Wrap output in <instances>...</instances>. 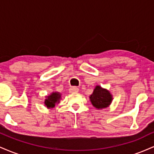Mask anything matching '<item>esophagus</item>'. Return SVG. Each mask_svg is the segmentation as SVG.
Segmentation results:
<instances>
[{
	"label": "esophagus",
	"instance_id": "esophagus-1",
	"mask_svg": "<svg viewBox=\"0 0 154 154\" xmlns=\"http://www.w3.org/2000/svg\"><path fill=\"white\" fill-rule=\"evenodd\" d=\"M78 91H79V88H77V87H72L69 89V92L71 93H77V92H78Z\"/></svg>",
	"mask_w": 154,
	"mask_h": 154
}]
</instances>
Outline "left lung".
I'll use <instances>...</instances> for the list:
<instances>
[{
  "instance_id": "obj_1",
  "label": "left lung",
  "mask_w": 154,
  "mask_h": 154,
  "mask_svg": "<svg viewBox=\"0 0 154 154\" xmlns=\"http://www.w3.org/2000/svg\"><path fill=\"white\" fill-rule=\"evenodd\" d=\"M90 99L93 106L96 109H104L111 103L112 96L107 90L103 89L100 86H96L93 94L90 96Z\"/></svg>"
}]
</instances>
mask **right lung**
Returning <instances> with one entry per match:
<instances>
[{
  "label": "right lung",
  "mask_w": 154,
  "mask_h": 154,
  "mask_svg": "<svg viewBox=\"0 0 154 154\" xmlns=\"http://www.w3.org/2000/svg\"><path fill=\"white\" fill-rule=\"evenodd\" d=\"M60 98H61V94H59V93H53L52 94L48 96L46 99H45V106L48 108H53L55 106L57 102L59 103Z\"/></svg>",
  "instance_id": "right-lung-1"
}]
</instances>
